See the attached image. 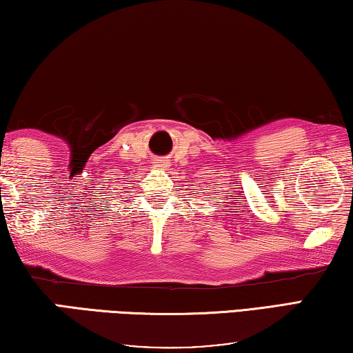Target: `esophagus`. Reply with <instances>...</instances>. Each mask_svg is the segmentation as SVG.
Listing matches in <instances>:
<instances>
[{"label": "esophagus", "instance_id": "esophagus-1", "mask_svg": "<svg viewBox=\"0 0 353 353\" xmlns=\"http://www.w3.org/2000/svg\"><path fill=\"white\" fill-rule=\"evenodd\" d=\"M157 163H161V161H157ZM157 166H160V165H157Z\"/></svg>", "mask_w": 353, "mask_h": 353}]
</instances>
